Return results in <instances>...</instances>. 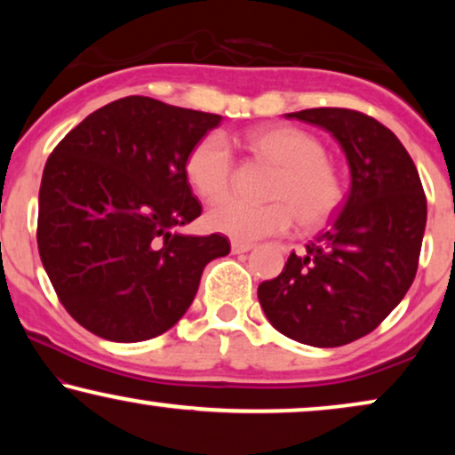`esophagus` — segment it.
I'll return each instance as SVG.
<instances>
[{
  "mask_svg": "<svg viewBox=\"0 0 455 455\" xmlns=\"http://www.w3.org/2000/svg\"><path fill=\"white\" fill-rule=\"evenodd\" d=\"M252 248H254L252 242H240V240H232V252H234V254L248 252V251H252Z\"/></svg>",
  "mask_w": 455,
  "mask_h": 455,
  "instance_id": "esophagus-1",
  "label": "esophagus"
}]
</instances>
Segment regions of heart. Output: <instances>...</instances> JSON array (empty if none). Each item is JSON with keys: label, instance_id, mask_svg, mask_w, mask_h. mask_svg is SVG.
<instances>
[{"label": "heart", "instance_id": "1", "mask_svg": "<svg viewBox=\"0 0 455 455\" xmlns=\"http://www.w3.org/2000/svg\"><path fill=\"white\" fill-rule=\"evenodd\" d=\"M246 142L259 157L275 165L267 186V196L273 201L257 204L226 198L215 203L207 213L211 232L254 242L285 234L294 226L296 215L304 228H316L338 211L344 198L341 180L313 136L296 128L273 126L248 134ZM232 167L228 139L221 132H211L186 157V178L204 201H215L228 192Z\"/></svg>", "mask_w": 455, "mask_h": 455}]
</instances>
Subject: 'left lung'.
<instances>
[{"instance_id":"1","label":"left lung","mask_w":455,"mask_h":455,"mask_svg":"<svg viewBox=\"0 0 455 455\" xmlns=\"http://www.w3.org/2000/svg\"><path fill=\"white\" fill-rule=\"evenodd\" d=\"M327 130L350 167V192L331 226L291 252L283 271L259 285L267 319L285 338L338 347L379 327L419 269L427 196L397 136L375 117L341 108L285 114Z\"/></svg>"}]
</instances>
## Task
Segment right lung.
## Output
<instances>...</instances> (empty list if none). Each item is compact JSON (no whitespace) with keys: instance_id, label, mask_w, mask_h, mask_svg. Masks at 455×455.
Segmentation results:
<instances>
[{"instance_id":"obj_1","label":"right lung","mask_w":455,"mask_h":455,"mask_svg":"<svg viewBox=\"0 0 455 455\" xmlns=\"http://www.w3.org/2000/svg\"><path fill=\"white\" fill-rule=\"evenodd\" d=\"M221 116L151 97L92 111L49 155L36 244L60 302L99 338L165 333L195 300L226 235L176 232L201 215L186 157Z\"/></svg>"}]
</instances>
